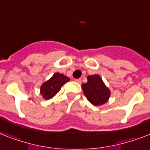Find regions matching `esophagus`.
<instances>
[{
	"instance_id": "34e87169",
	"label": "esophagus",
	"mask_w": 150,
	"mask_h": 150,
	"mask_svg": "<svg viewBox=\"0 0 150 150\" xmlns=\"http://www.w3.org/2000/svg\"><path fill=\"white\" fill-rule=\"evenodd\" d=\"M75 82H77V83H79V84H80V83H81V79H75Z\"/></svg>"
}]
</instances>
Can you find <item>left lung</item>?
Listing matches in <instances>:
<instances>
[{"mask_svg":"<svg viewBox=\"0 0 150 150\" xmlns=\"http://www.w3.org/2000/svg\"><path fill=\"white\" fill-rule=\"evenodd\" d=\"M88 81L81 85L84 95L90 103L96 106L106 103L111 92L98 75H88Z\"/></svg>","mask_w":150,"mask_h":150,"instance_id":"left-lung-1","label":"left lung"}]
</instances>
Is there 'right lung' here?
<instances>
[{"label": "right lung", "mask_w": 150, "mask_h": 150, "mask_svg": "<svg viewBox=\"0 0 150 150\" xmlns=\"http://www.w3.org/2000/svg\"><path fill=\"white\" fill-rule=\"evenodd\" d=\"M69 81L70 79L63 74L54 73L51 79L41 85L40 93L45 99H50L60 91L62 86Z\"/></svg>", "instance_id": "right-lung-1"}]
</instances>
